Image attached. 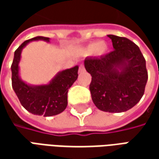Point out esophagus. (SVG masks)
Listing matches in <instances>:
<instances>
[{"label":"esophagus","mask_w":159,"mask_h":159,"mask_svg":"<svg viewBox=\"0 0 159 159\" xmlns=\"http://www.w3.org/2000/svg\"><path fill=\"white\" fill-rule=\"evenodd\" d=\"M84 71H85V68H84V66H83V64H82V65H80L79 66V70H78V72L83 73Z\"/></svg>","instance_id":"34e87169"}]
</instances>
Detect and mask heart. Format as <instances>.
<instances>
[{
  "label": "heart",
  "instance_id": "1",
  "mask_svg": "<svg viewBox=\"0 0 159 159\" xmlns=\"http://www.w3.org/2000/svg\"><path fill=\"white\" fill-rule=\"evenodd\" d=\"M96 50L98 53L100 54H102L104 52H106L107 50V46L104 42H100V43H92L90 44L88 48H87V52L88 53H92L93 52H94Z\"/></svg>",
  "mask_w": 159,
  "mask_h": 159
}]
</instances>
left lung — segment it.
Listing matches in <instances>:
<instances>
[{
    "label": "left lung",
    "mask_w": 159,
    "mask_h": 159,
    "mask_svg": "<svg viewBox=\"0 0 159 159\" xmlns=\"http://www.w3.org/2000/svg\"><path fill=\"white\" fill-rule=\"evenodd\" d=\"M113 51L89 57L85 69L92 76L91 97L100 110L123 112L134 107L143 96L148 74L139 47L126 37L108 35Z\"/></svg>",
    "instance_id": "8db88e82"
}]
</instances>
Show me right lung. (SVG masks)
Returning <instances> with one entry per match:
<instances>
[{
  "instance_id": "add662e5",
  "label": "right lung",
  "mask_w": 159,
  "mask_h": 159,
  "mask_svg": "<svg viewBox=\"0 0 159 159\" xmlns=\"http://www.w3.org/2000/svg\"><path fill=\"white\" fill-rule=\"evenodd\" d=\"M48 37L36 36L24 42L16 49L12 66V86L20 103L26 110L35 115L51 117L62 112L67 107L68 89L77 79L78 66L59 72L48 85L30 86L24 83L19 76V62L21 51L30 42Z\"/></svg>"
}]
</instances>
